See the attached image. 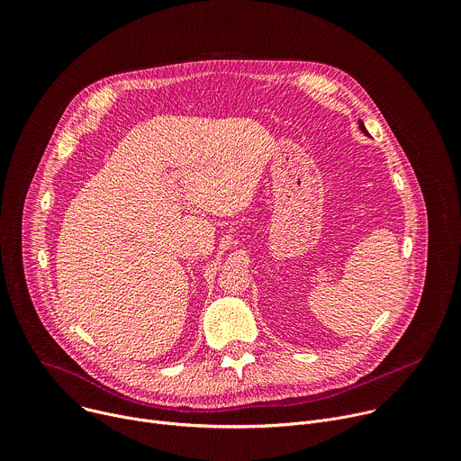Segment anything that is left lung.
<instances>
[{"label":"left lung","mask_w":461,"mask_h":461,"mask_svg":"<svg viewBox=\"0 0 461 461\" xmlns=\"http://www.w3.org/2000/svg\"><path fill=\"white\" fill-rule=\"evenodd\" d=\"M357 125H359V131H361L365 136H369V132H366V129H365V125H363V122H361V120L357 122Z\"/></svg>","instance_id":"8db88e82"}]
</instances>
